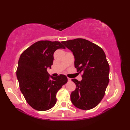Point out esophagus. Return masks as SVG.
Segmentation results:
<instances>
[{"instance_id":"1","label":"esophagus","mask_w":130,"mask_h":130,"mask_svg":"<svg viewBox=\"0 0 130 130\" xmlns=\"http://www.w3.org/2000/svg\"><path fill=\"white\" fill-rule=\"evenodd\" d=\"M68 80L69 82H70L71 80V79L70 78H68Z\"/></svg>"}]
</instances>
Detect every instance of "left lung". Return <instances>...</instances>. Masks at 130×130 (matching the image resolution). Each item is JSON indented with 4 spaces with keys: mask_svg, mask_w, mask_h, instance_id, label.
Listing matches in <instances>:
<instances>
[{
    "mask_svg": "<svg viewBox=\"0 0 130 130\" xmlns=\"http://www.w3.org/2000/svg\"><path fill=\"white\" fill-rule=\"evenodd\" d=\"M73 52L77 72L83 74L82 80H72L75 90L71 93V101L76 107L89 110L100 103L109 83V66L102 48L83 38L62 41Z\"/></svg>",
    "mask_w": 130,
    "mask_h": 130,
    "instance_id": "8db88e82",
    "label": "left lung"
}]
</instances>
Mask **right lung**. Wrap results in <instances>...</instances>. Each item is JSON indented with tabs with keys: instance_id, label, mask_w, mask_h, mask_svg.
Wrapping results in <instances>:
<instances>
[{
	"instance_id": "obj_1",
	"label": "right lung",
	"mask_w": 130,
	"mask_h": 130,
	"mask_svg": "<svg viewBox=\"0 0 130 130\" xmlns=\"http://www.w3.org/2000/svg\"><path fill=\"white\" fill-rule=\"evenodd\" d=\"M65 48L59 41H39L25 50L18 61L16 75L22 93L27 103L39 111L51 109L56 103V95L67 77L48 75L47 68L53 64L54 53Z\"/></svg>"
}]
</instances>
